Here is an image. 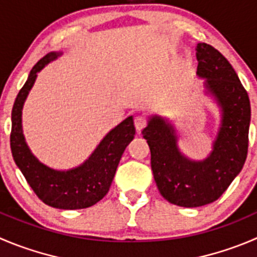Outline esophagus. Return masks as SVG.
I'll return each mask as SVG.
<instances>
[{
	"label": "esophagus",
	"instance_id": "esophagus-1",
	"mask_svg": "<svg viewBox=\"0 0 257 257\" xmlns=\"http://www.w3.org/2000/svg\"><path fill=\"white\" fill-rule=\"evenodd\" d=\"M134 125H136V129L138 133H141L142 129L144 128V126L147 125V120L144 116L142 115H137L136 118H134Z\"/></svg>",
	"mask_w": 257,
	"mask_h": 257
}]
</instances>
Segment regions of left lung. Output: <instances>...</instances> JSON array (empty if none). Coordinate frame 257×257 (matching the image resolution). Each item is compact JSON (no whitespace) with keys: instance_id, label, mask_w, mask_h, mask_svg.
<instances>
[{"instance_id":"obj_1","label":"left lung","mask_w":257,"mask_h":257,"mask_svg":"<svg viewBox=\"0 0 257 257\" xmlns=\"http://www.w3.org/2000/svg\"><path fill=\"white\" fill-rule=\"evenodd\" d=\"M196 56L197 75L205 79L206 90L221 108V125L210 156L192 161L182 154L173 125L162 116H151L142 131L161 195L181 207H200L218 200L242 169L248 148L250 99L237 74L211 45L197 44Z\"/></svg>"}]
</instances>
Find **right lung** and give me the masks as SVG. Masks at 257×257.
Wrapping results in <instances>:
<instances>
[{
    "mask_svg": "<svg viewBox=\"0 0 257 257\" xmlns=\"http://www.w3.org/2000/svg\"><path fill=\"white\" fill-rule=\"evenodd\" d=\"M61 54L56 51L49 52L30 71L29 78L17 94L12 108L10 143L15 163L42 202L60 210H80L95 205L108 193L121 154L133 141L136 128L133 116L124 119L101 139L95 151L83 164L73 169L57 171L41 163L31 153L25 141L22 133V108L35 84L37 73Z\"/></svg>",
    "mask_w": 257,
    "mask_h": 257,
    "instance_id": "add662e5",
    "label": "right lung"
}]
</instances>
